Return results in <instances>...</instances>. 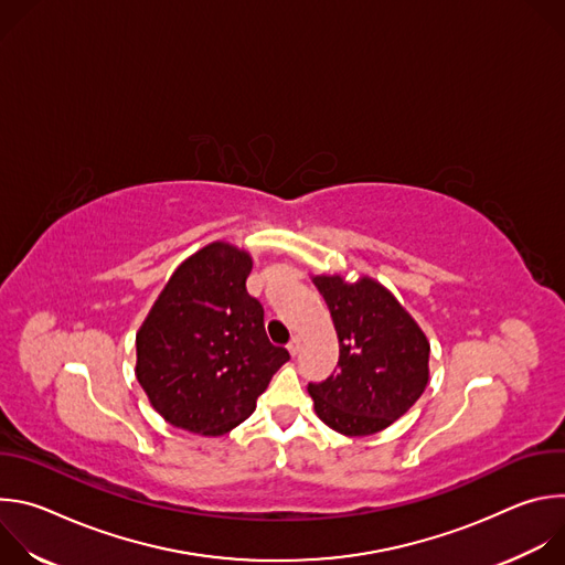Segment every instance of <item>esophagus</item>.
I'll return each instance as SVG.
<instances>
[{
	"label": "esophagus",
	"mask_w": 565,
	"mask_h": 565,
	"mask_svg": "<svg viewBox=\"0 0 565 565\" xmlns=\"http://www.w3.org/2000/svg\"><path fill=\"white\" fill-rule=\"evenodd\" d=\"M299 349H301V340H299V338H292L290 344H288V353L295 358V355L299 353Z\"/></svg>",
	"instance_id": "1"
}]
</instances>
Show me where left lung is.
Returning a JSON list of instances; mask_svg holds the SVG:
<instances>
[{
	"label": "left lung",
	"mask_w": 565,
	"mask_h": 565,
	"mask_svg": "<svg viewBox=\"0 0 565 565\" xmlns=\"http://www.w3.org/2000/svg\"><path fill=\"white\" fill-rule=\"evenodd\" d=\"M340 340L338 373L308 384L317 418L342 436H371L405 416L429 382V340L391 290L362 275H315Z\"/></svg>",
	"instance_id": "8db88e82"
}]
</instances>
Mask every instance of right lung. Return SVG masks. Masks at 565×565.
Listing matches in <instances>:
<instances>
[{
  "label": "right lung",
  "instance_id": "add662e5",
  "mask_svg": "<svg viewBox=\"0 0 565 565\" xmlns=\"http://www.w3.org/2000/svg\"><path fill=\"white\" fill-rule=\"evenodd\" d=\"M253 257L225 241L188 257L136 333V377L170 425L223 436L244 423L288 362L248 295Z\"/></svg>",
  "mask_w": 565,
  "mask_h": 565
}]
</instances>
